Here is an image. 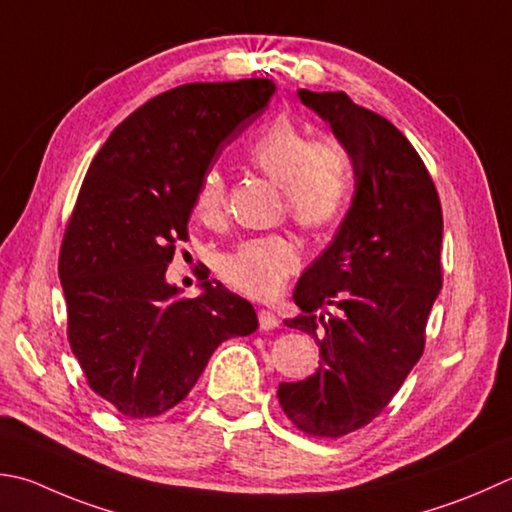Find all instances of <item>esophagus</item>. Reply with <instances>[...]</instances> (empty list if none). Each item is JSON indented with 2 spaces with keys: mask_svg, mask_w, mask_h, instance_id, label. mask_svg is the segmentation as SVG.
I'll use <instances>...</instances> for the list:
<instances>
[{
  "mask_svg": "<svg viewBox=\"0 0 512 512\" xmlns=\"http://www.w3.org/2000/svg\"><path fill=\"white\" fill-rule=\"evenodd\" d=\"M257 317H259V328H262V330H273V328L279 326V319H277V315L273 313V310L262 308L257 313Z\"/></svg>",
  "mask_w": 512,
  "mask_h": 512,
  "instance_id": "obj_1",
  "label": "esophagus"
}]
</instances>
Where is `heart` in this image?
Listing matches in <instances>:
<instances>
[{
    "instance_id": "1",
    "label": "heart",
    "mask_w": 512,
    "mask_h": 512,
    "mask_svg": "<svg viewBox=\"0 0 512 512\" xmlns=\"http://www.w3.org/2000/svg\"><path fill=\"white\" fill-rule=\"evenodd\" d=\"M246 157L266 177L282 184L284 208L304 228L337 222L353 197L355 170L346 148L333 137L310 139L302 126L286 117L259 128L246 146ZM224 204L226 177L219 168H208L197 188V215L217 219ZM297 266V246L275 233L242 239L217 259L224 282L257 299L275 297Z\"/></svg>"
}]
</instances>
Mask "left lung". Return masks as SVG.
I'll use <instances>...</instances> for the list:
<instances>
[{
	"label": "left lung",
	"mask_w": 512,
	"mask_h": 512,
	"mask_svg": "<svg viewBox=\"0 0 512 512\" xmlns=\"http://www.w3.org/2000/svg\"><path fill=\"white\" fill-rule=\"evenodd\" d=\"M299 99L346 148L355 195L295 286L302 315L286 322L317 339L322 362L302 382L279 384L277 397L306 435L337 439L373 422L424 353L444 219L422 157L388 119L346 93L302 88Z\"/></svg>",
	"instance_id": "obj_1"
}]
</instances>
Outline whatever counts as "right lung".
<instances>
[{"instance_id":"1","label":"right lung","mask_w":512,"mask_h":512,"mask_svg":"<svg viewBox=\"0 0 512 512\" xmlns=\"http://www.w3.org/2000/svg\"><path fill=\"white\" fill-rule=\"evenodd\" d=\"M273 93L270 79L166 90L88 166L59 253L68 342L88 386L126 417L177 406L219 344L257 330L246 299L217 282L186 299L166 268L186 242L204 173Z\"/></svg>"}]
</instances>
